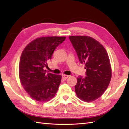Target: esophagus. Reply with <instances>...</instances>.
Wrapping results in <instances>:
<instances>
[{
  "label": "esophagus",
  "instance_id": "34e87169",
  "mask_svg": "<svg viewBox=\"0 0 129 129\" xmlns=\"http://www.w3.org/2000/svg\"><path fill=\"white\" fill-rule=\"evenodd\" d=\"M69 75H62V78L63 79H67V78H69Z\"/></svg>",
  "mask_w": 129,
  "mask_h": 129
}]
</instances>
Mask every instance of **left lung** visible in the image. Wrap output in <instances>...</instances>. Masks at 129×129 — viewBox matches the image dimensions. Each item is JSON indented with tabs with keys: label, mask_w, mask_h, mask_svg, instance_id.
<instances>
[{
	"label": "left lung",
	"mask_w": 129,
	"mask_h": 129,
	"mask_svg": "<svg viewBox=\"0 0 129 129\" xmlns=\"http://www.w3.org/2000/svg\"><path fill=\"white\" fill-rule=\"evenodd\" d=\"M80 62L85 64V77L78 78L75 90L77 96L85 102L100 98L108 87L111 69L108 54L101 44L87 36H70Z\"/></svg>",
	"instance_id": "1"
}]
</instances>
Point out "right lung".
<instances>
[{"mask_svg": "<svg viewBox=\"0 0 129 129\" xmlns=\"http://www.w3.org/2000/svg\"><path fill=\"white\" fill-rule=\"evenodd\" d=\"M65 37H42L28 44L21 55L19 75L21 84L34 100L45 102L54 97L61 83V75L46 74L47 61Z\"/></svg>", "mask_w": 129, "mask_h": 129, "instance_id": "right-lung-1", "label": "right lung"}]
</instances>
